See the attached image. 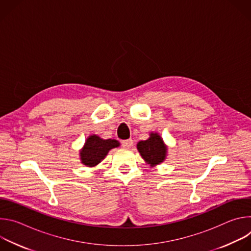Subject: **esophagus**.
<instances>
[{"instance_id": "obj_1", "label": "esophagus", "mask_w": 251, "mask_h": 251, "mask_svg": "<svg viewBox=\"0 0 251 251\" xmlns=\"http://www.w3.org/2000/svg\"><path fill=\"white\" fill-rule=\"evenodd\" d=\"M122 146H123L124 148H127V149L131 148V147L133 146V140H132V139H128V140L122 141Z\"/></svg>"}]
</instances>
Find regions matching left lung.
<instances>
[{
  "label": "left lung",
  "mask_w": 251,
  "mask_h": 251,
  "mask_svg": "<svg viewBox=\"0 0 251 251\" xmlns=\"http://www.w3.org/2000/svg\"><path fill=\"white\" fill-rule=\"evenodd\" d=\"M137 149L141 157L151 167H155L163 163L167 157L168 148L161 136L158 133H151L149 139L140 141Z\"/></svg>",
  "instance_id": "left-lung-1"
}]
</instances>
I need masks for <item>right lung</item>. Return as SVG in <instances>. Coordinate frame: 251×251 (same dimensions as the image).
<instances>
[{"instance_id": "add662e5", "label": "right lung", "mask_w": 251, "mask_h": 251, "mask_svg": "<svg viewBox=\"0 0 251 251\" xmlns=\"http://www.w3.org/2000/svg\"><path fill=\"white\" fill-rule=\"evenodd\" d=\"M119 146L120 143L117 140H104L97 135H91L86 139L83 148L80 150L79 155L81 163L86 167H95L111 149Z\"/></svg>"}]
</instances>
